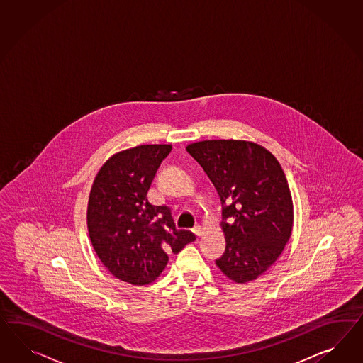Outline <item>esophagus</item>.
Listing matches in <instances>:
<instances>
[{
    "label": "esophagus",
    "mask_w": 363,
    "mask_h": 363,
    "mask_svg": "<svg viewBox=\"0 0 363 363\" xmlns=\"http://www.w3.org/2000/svg\"><path fill=\"white\" fill-rule=\"evenodd\" d=\"M192 232L196 235L197 238H200L203 235V228L200 225H196V227H194Z\"/></svg>",
    "instance_id": "1"
}]
</instances>
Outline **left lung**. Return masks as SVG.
Segmentation results:
<instances>
[{"label": "left lung", "mask_w": 363, "mask_h": 363, "mask_svg": "<svg viewBox=\"0 0 363 363\" xmlns=\"http://www.w3.org/2000/svg\"><path fill=\"white\" fill-rule=\"evenodd\" d=\"M216 188L227 248L216 265L230 280H256L289 241L293 203L285 174L264 147L204 140L186 147Z\"/></svg>", "instance_id": "obj_1"}]
</instances>
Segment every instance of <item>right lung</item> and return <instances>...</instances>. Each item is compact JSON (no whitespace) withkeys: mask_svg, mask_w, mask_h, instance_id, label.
<instances>
[{"mask_svg":"<svg viewBox=\"0 0 363 363\" xmlns=\"http://www.w3.org/2000/svg\"><path fill=\"white\" fill-rule=\"evenodd\" d=\"M172 145H145L110 157L94 180L87 228L98 257L116 279L133 285L155 280L196 236L177 229L171 208L152 206L147 192Z\"/></svg>","mask_w":363,"mask_h":363,"instance_id":"add662e5","label":"right lung"}]
</instances>
